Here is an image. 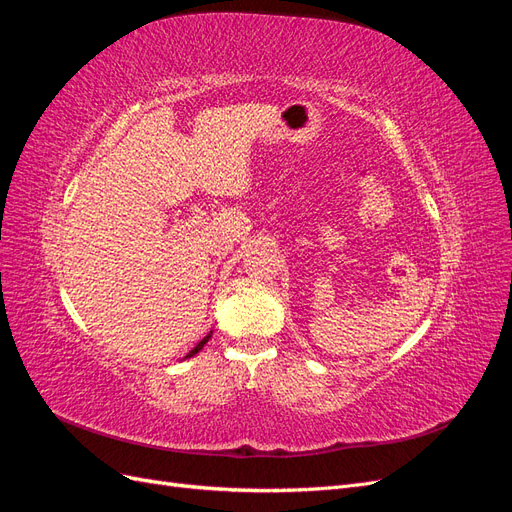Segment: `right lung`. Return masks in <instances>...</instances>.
<instances>
[{
    "mask_svg": "<svg viewBox=\"0 0 512 512\" xmlns=\"http://www.w3.org/2000/svg\"><path fill=\"white\" fill-rule=\"evenodd\" d=\"M209 337H211V335H207V337H205V339H200V342H198V344H196V348H194V350H190V354H188V356H194V354H196V352H198V350H200V348H203V346H205V344H207V342H209Z\"/></svg>",
    "mask_w": 512,
    "mask_h": 512,
    "instance_id": "right-lung-1",
    "label": "right lung"
}]
</instances>
